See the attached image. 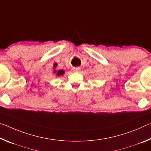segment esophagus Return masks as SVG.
Instances as JSON below:
<instances>
[{"instance_id":"34e87169","label":"esophagus","mask_w":151,"mask_h":151,"mask_svg":"<svg viewBox=\"0 0 151 151\" xmlns=\"http://www.w3.org/2000/svg\"><path fill=\"white\" fill-rule=\"evenodd\" d=\"M80 70H81V68H78V67H77V68H74V69H73V70L75 71V72H78V71Z\"/></svg>"}]
</instances>
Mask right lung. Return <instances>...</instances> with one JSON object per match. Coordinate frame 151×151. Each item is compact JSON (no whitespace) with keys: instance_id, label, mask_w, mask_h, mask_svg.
<instances>
[{"instance_id":"right-lung-1","label":"right lung","mask_w":151,"mask_h":151,"mask_svg":"<svg viewBox=\"0 0 151 151\" xmlns=\"http://www.w3.org/2000/svg\"><path fill=\"white\" fill-rule=\"evenodd\" d=\"M57 66V63L54 64V68H56V66ZM54 73H56V70L54 71ZM64 73H65V71H64L63 70H60L58 71V72L57 73V76H61V75H63Z\"/></svg>"}]
</instances>
